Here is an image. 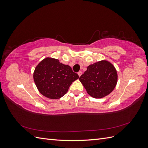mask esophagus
<instances>
[{"label": "esophagus", "instance_id": "obj_1", "mask_svg": "<svg viewBox=\"0 0 148 148\" xmlns=\"http://www.w3.org/2000/svg\"><path fill=\"white\" fill-rule=\"evenodd\" d=\"M78 76H79V77H80V76H81L82 75V71H79V72L78 73Z\"/></svg>", "mask_w": 148, "mask_h": 148}]
</instances>
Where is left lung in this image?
Masks as SVG:
<instances>
[{"label": "left lung", "instance_id": "obj_1", "mask_svg": "<svg viewBox=\"0 0 148 148\" xmlns=\"http://www.w3.org/2000/svg\"><path fill=\"white\" fill-rule=\"evenodd\" d=\"M79 79L89 96L100 99L113 91L117 83L118 75L112 64L102 60L89 65Z\"/></svg>", "mask_w": 148, "mask_h": 148}]
</instances>
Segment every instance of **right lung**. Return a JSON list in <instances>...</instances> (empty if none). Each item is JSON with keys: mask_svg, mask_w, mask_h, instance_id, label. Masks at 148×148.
Listing matches in <instances>:
<instances>
[{"mask_svg": "<svg viewBox=\"0 0 148 148\" xmlns=\"http://www.w3.org/2000/svg\"><path fill=\"white\" fill-rule=\"evenodd\" d=\"M78 78L69 65L51 57L40 62L33 73L34 82L39 92L51 99L64 96L71 83Z\"/></svg>", "mask_w": 148, "mask_h": 148, "instance_id": "right-lung-1", "label": "right lung"}]
</instances>
